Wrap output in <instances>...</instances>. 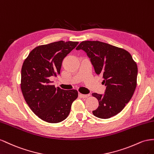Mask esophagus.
I'll return each mask as SVG.
<instances>
[{
    "label": "esophagus",
    "instance_id": "esophagus-1",
    "mask_svg": "<svg viewBox=\"0 0 154 154\" xmlns=\"http://www.w3.org/2000/svg\"><path fill=\"white\" fill-rule=\"evenodd\" d=\"M89 95H84V94H79V96L81 98H86V97H89Z\"/></svg>",
    "mask_w": 154,
    "mask_h": 154
}]
</instances>
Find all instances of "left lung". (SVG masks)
Wrapping results in <instances>:
<instances>
[{
    "label": "left lung",
    "instance_id": "1",
    "mask_svg": "<svg viewBox=\"0 0 154 154\" xmlns=\"http://www.w3.org/2000/svg\"><path fill=\"white\" fill-rule=\"evenodd\" d=\"M77 50H82L97 75H101L106 86L104 94H92L99 107L92 112L100 119H109L121 112L132 97L137 86V66L129 52L100 41L81 42Z\"/></svg>",
    "mask_w": 154,
    "mask_h": 154
}]
</instances>
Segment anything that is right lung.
<instances>
[{"mask_svg":"<svg viewBox=\"0 0 154 154\" xmlns=\"http://www.w3.org/2000/svg\"><path fill=\"white\" fill-rule=\"evenodd\" d=\"M78 44L60 41L38 46L23 63L20 88L24 98L37 116L50 123L66 119L72 103L78 97L77 90L56 88L50 81L60 74L64 58Z\"/></svg>","mask_w":154,"mask_h":154,"instance_id":"right-lung-1","label":"right lung"}]
</instances>
